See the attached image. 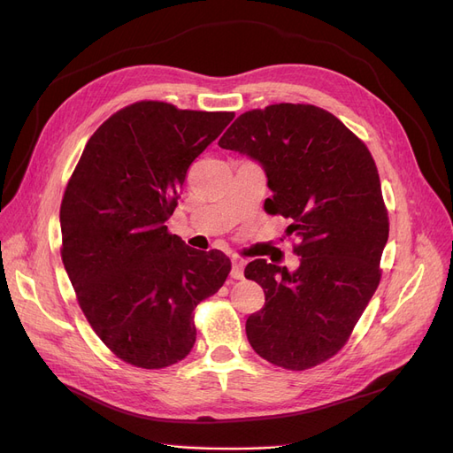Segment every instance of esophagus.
<instances>
[{
	"instance_id": "1",
	"label": "esophagus",
	"mask_w": 453,
	"mask_h": 453,
	"mask_svg": "<svg viewBox=\"0 0 453 453\" xmlns=\"http://www.w3.org/2000/svg\"><path fill=\"white\" fill-rule=\"evenodd\" d=\"M230 276L234 280H242L243 278V260L240 258H232V270H230Z\"/></svg>"
}]
</instances>
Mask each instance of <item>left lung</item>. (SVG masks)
<instances>
[{
	"instance_id": "obj_1",
	"label": "left lung",
	"mask_w": 453,
	"mask_h": 453,
	"mask_svg": "<svg viewBox=\"0 0 453 453\" xmlns=\"http://www.w3.org/2000/svg\"><path fill=\"white\" fill-rule=\"evenodd\" d=\"M263 166L268 211L291 219L300 266L257 258L245 278L265 289L245 334L260 357L287 370L331 359L380 283L389 236L376 164L344 122L321 107L276 104L240 115L219 140Z\"/></svg>"
}]
</instances>
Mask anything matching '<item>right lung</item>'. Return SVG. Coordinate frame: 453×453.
Masks as SVG:
<instances>
[{
	"label": "right lung",
	"instance_id": "obj_1",
	"mask_svg": "<svg viewBox=\"0 0 453 453\" xmlns=\"http://www.w3.org/2000/svg\"><path fill=\"white\" fill-rule=\"evenodd\" d=\"M234 113L138 102L92 134L60 205L62 263L94 333L119 359L164 368L196 342L193 310L230 258L196 251L166 221L190 164Z\"/></svg>",
	"mask_w": 453,
	"mask_h": 453
}]
</instances>
